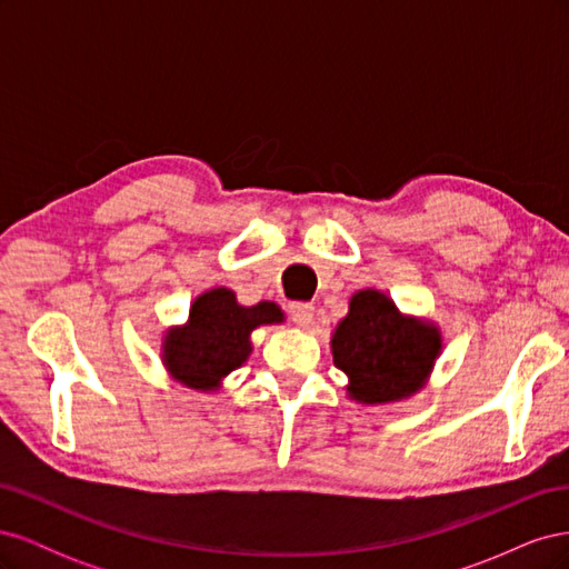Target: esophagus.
I'll list each match as a JSON object with an SVG mask.
<instances>
[{
	"mask_svg": "<svg viewBox=\"0 0 569 569\" xmlns=\"http://www.w3.org/2000/svg\"><path fill=\"white\" fill-rule=\"evenodd\" d=\"M313 316H316V308H313V303H303V301L289 303V318L295 320L297 325H301V327L311 325Z\"/></svg>",
	"mask_w": 569,
	"mask_h": 569,
	"instance_id": "esophagus-1",
	"label": "esophagus"
}]
</instances>
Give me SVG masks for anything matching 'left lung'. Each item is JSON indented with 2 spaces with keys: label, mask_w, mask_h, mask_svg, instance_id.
<instances>
[{
  "label": "left lung",
  "mask_w": 569,
  "mask_h": 569,
  "mask_svg": "<svg viewBox=\"0 0 569 569\" xmlns=\"http://www.w3.org/2000/svg\"><path fill=\"white\" fill-rule=\"evenodd\" d=\"M441 353V332L432 322L403 316L377 289L356 291L332 335L335 366L349 377V396L377 406L408 399L422 389Z\"/></svg>",
  "instance_id": "8db88e82"
}]
</instances>
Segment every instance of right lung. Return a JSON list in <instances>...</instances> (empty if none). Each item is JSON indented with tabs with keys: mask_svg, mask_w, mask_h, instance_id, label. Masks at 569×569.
Wrapping results in <instances>:
<instances>
[{
	"mask_svg": "<svg viewBox=\"0 0 569 569\" xmlns=\"http://www.w3.org/2000/svg\"><path fill=\"white\" fill-rule=\"evenodd\" d=\"M282 320V311L270 301L247 308L237 303L230 289L203 291L189 308L187 325L168 330L163 366L189 389H218L249 358L256 327Z\"/></svg>",
	"mask_w": 569,
	"mask_h": 569,
	"instance_id": "obj_1",
	"label": "right lung"
}]
</instances>
